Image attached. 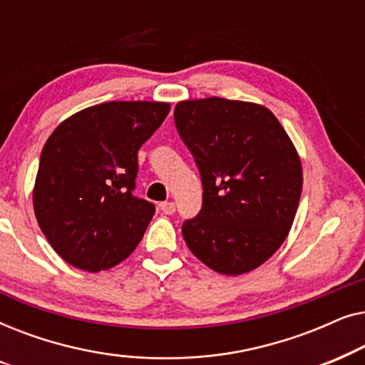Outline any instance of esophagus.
Here are the masks:
<instances>
[{
	"mask_svg": "<svg viewBox=\"0 0 365 365\" xmlns=\"http://www.w3.org/2000/svg\"><path fill=\"white\" fill-rule=\"evenodd\" d=\"M159 209H161V211L164 212V214H174L176 212V204L174 202H161L159 204Z\"/></svg>",
	"mask_w": 365,
	"mask_h": 365,
	"instance_id": "obj_1",
	"label": "esophagus"
}]
</instances>
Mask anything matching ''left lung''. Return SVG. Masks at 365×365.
Wrapping results in <instances>:
<instances>
[{"label": "left lung", "mask_w": 365, "mask_h": 365, "mask_svg": "<svg viewBox=\"0 0 365 365\" xmlns=\"http://www.w3.org/2000/svg\"><path fill=\"white\" fill-rule=\"evenodd\" d=\"M174 123L202 181V207L184 221V241L219 274L254 271L296 217L302 166L291 138L267 108L224 98L178 103Z\"/></svg>", "instance_id": "1"}]
</instances>
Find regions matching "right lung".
I'll return each instance as SVG.
<instances>
[{"label": "right lung", "mask_w": 365, "mask_h": 365, "mask_svg": "<svg viewBox=\"0 0 365 365\" xmlns=\"http://www.w3.org/2000/svg\"><path fill=\"white\" fill-rule=\"evenodd\" d=\"M169 108L156 101L96 104L64 119L48 138L33 206L48 242L68 264L106 271L136 249L156 211L133 194L138 151Z\"/></svg>", "instance_id": "1"}]
</instances>
